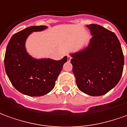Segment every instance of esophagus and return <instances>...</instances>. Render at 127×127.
I'll return each mask as SVG.
<instances>
[{
    "instance_id": "esophagus-1",
    "label": "esophagus",
    "mask_w": 127,
    "mask_h": 127,
    "mask_svg": "<svg viewBox=\"0 0 127 127\" xmlns=\"http://www.w3.org/2000/svg\"><path fill=\"white\" fill-rule=\"evenodd\" d=\"M72 59V57L70 55H68V62H70Z\"/></svg>"
}]
</instances>
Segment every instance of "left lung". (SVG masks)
I'll return each instance as SVG.
<instances>
[{
    "label": "left lung",
    "instance_id": "1",
    "mask_svg": "<svg viewBox=\"0 0 127 127\" xmlns=\"http://www.w3.org/2000/svg\"><path fill=\"white\" fill-rule=\"evenodd\" d=\"M92 37L81 51L71 54L77 87L92 96H102L116 86L123 74L124 55L116 34L102 26L87 25Z\"/></svg>",
    "mask_w": 127,
    "mask_h": 127
}]
</instances>
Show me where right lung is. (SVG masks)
I'll return each mask as SVG.
<instances>
[{"mask_svg":"<svg viewBox=\"0 0 127 127\" xmlns=\"http://www.w3.org/2000/svg\"><path fill=\"white\" fill-rule=\"evenodd\" d=\"M46 26H32L15 33L8 43L4 55V68L11 84L22 94L29 96H41L50 92L67 56L56 61L37 59L26 51L25 42L32 32L46 29Z\"/></svg>","mask_w":127,"mask_h":127,"instance_id":"add662e5","label":"right lung"}]
</instances>
